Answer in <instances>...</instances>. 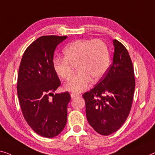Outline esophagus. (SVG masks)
Instances as JSON below:
<instances>
[{
	"instance_id": "obj_1",
	"label": "esophagus",
	"mask_w": 155,
	"mask_h": 155,
	"mask_svg": "<svg viewBox=\"0 0 155 155\" xmlns=\"http://www.w3.org/2000/svg\"><path fill=\"white\" fill-rule=\"evenodd\" d=\"M81 95L78 94L77 93H74V92H72V93L71 94V98H76V97H80Z\"/></svg>"
}]
</instances>
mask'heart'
Here are the masks:
<instances>
[{
  "label": "heart",
  "instance_id": "b5f03b06",
  "mask_svg": "<svg viewBox=\"0 0 155 155\" xmlns=\"http://www.w3.org/2000/svg\"><path fill=\"white\" fill-rule=\"evenodd\" d=\"M64 58H55L53 62L54 70L64 80L70 79L74 68L78 72L65 85L69 91L81 92L92 83L100 80L107 73L110 64L108 46L100 39L78 40L63 49Z\"/></svg>",
  "mask_w": 155,
  "mask_h": 155
}]
</instances>
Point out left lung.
<instances>
[{"label":"left lung","instance_id":"left-lung-1","mask_svg":"<svg viewBox=\"0 0 155 155\" xmlns=\"http://www.w3.org/2000/svg\"><path fill=\"white\" fill-rule=\"evenodd\" d=\"M114 60L93 88L83 94L90 125L103 136L114 133L127 118L135 89L133 64L125 47L114 40Z\"/></svg>","mask_w":155,"mask_h":155}]
</instances>
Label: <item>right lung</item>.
<instances>
[{
  "label": "right lung",
  "instance_id": "obj_1",
  "mask_svg": "<svg viewBox=\"0 0 155 155\" xmlns=\"http://www.w3.org/2000/svg\"><path fill=\"white\" fill-rule=\"evenodd\" d=\"M67 38L37 39L24 51L18 69L17 88L22 114L35 132L44 137H56L66 125L71 97L68 92L53 93L61 85L53 62L55 48Z\"/></svg>",
  "mask_w": 155,
  "mask_h": 155
}]
</instances>
